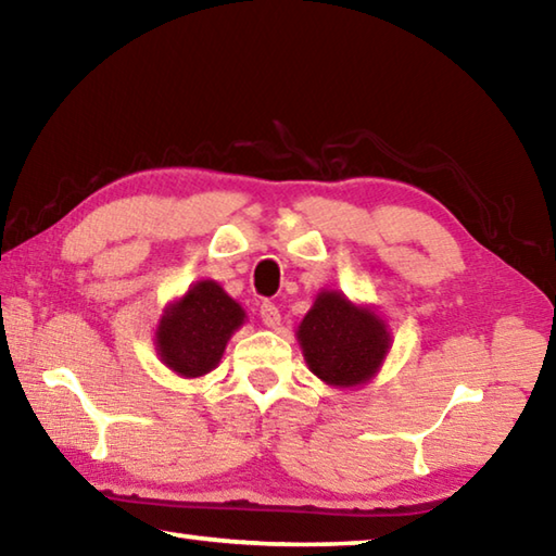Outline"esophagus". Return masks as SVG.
<instances>
[{
  "mask_svg": "<svg viewBox=\"0 0 556 556\" xmlns=\"http://www.w3.org/2000/svg\"><path fill=\"white\" fill-rule=\"evenodd\" d=\"M260 316H262V323H265L267 328H277L281 323V316H279V308L271 304V301H265V304L260 306Z\"/></svg>",
  "mask_w": 556,
  "mask_h": 556,
  "instance_id": "obj_1",
  "label": "esophagus"
}]
</instances>
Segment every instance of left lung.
Masks as SVG:
<instances>
[{"instance_id":"left-lung-1","label":"left lung","mask_w":556,"mask_h":556,"mask_svg":"<svg viewBox=\"0 0 556 556\" xmlns=\"http://www.w3.org/2000/svg\"><path fill=\"white\" fill-rule=\"evenodd\" d=\"M296 338L313 375L338 389L367 383L391 348L387 323L340 291H320Z\"/></svg>"}]
</instances>
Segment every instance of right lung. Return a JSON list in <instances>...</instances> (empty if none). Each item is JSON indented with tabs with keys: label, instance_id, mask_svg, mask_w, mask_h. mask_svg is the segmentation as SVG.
<instances>
[{
	"label": "right lung",
	"instance_id": "obj_1",
	"mask_svg": "<svg viewBox=\"0 0 556 556\" xmlns=\"http://www.w3.org/2000/svg\"><path fill=\"white\" fill-rule=\"evenodd\" d=\"M245 323V311L214 279L197 281L173 301L155 330L160 359L185 379H197L218 367L226 342Z\"/></svg>",
	"mask_w": 556,
	"mask_h": 556
}]
</instances>
